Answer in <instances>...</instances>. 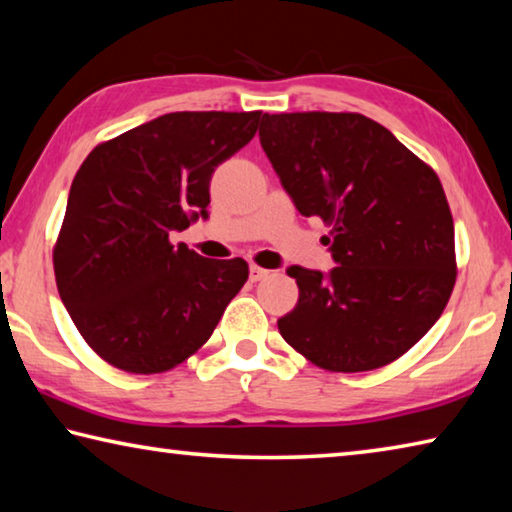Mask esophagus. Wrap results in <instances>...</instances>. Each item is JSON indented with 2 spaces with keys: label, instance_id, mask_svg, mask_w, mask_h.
<instances>
[{
  "label": "esophagus",
  "instance_id": "1",
  "mask_svg": "<svg viewBox=\"0 0 512 512\" xmlns=\"http://www.w3.org/2000/svg\"><path fill=\"white\" fill-rule=\"evenodd\" d=\"M268 275V271L266 268H262V266H250V271H248V277H250V282H259V280H264V277Z\"/></svg>",
  "mask_w": 512,
  "mask_h": 512
}]
</instances>
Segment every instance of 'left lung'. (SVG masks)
Wrapping results in <instances>:
<instances>
[{
    "mask_svg": "<svg viewBox=\"0 0 512 512\" xmlns=\"http://www.w3.org/2000/svg\"><path fill=\"white\" fill-rule=\"evenodd\" d=\"M259 142L302 216H320L336 266H289L300 298L277 320L332 372L386 366L443 314L456 282L454 221L431 167L359 112H264Z\"/></svg>",
    "mask_w": 512,
    "mask_h": 512,
    "instance_id": "obj_1",
    "label": "left lung"
}]
</instances>
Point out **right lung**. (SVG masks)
<instances>
[{"label": "right lung", "instance_id": "1", "mask_svg": "<svg viewBox=\"0 0 512 512\" xmlns=\"http://www.w3.org/2000/svg\"><path fill=\"white\" fill-rule=\"evenodd\" d=\"M259 117L169 112L99 144L76 171L54 273L76 329L110 366H178L244 287V259H207L169 237L207 219L214 169L253 140Z\"/></svg>", "mask_w": 512, "mask_h": 512}]
</instances>
